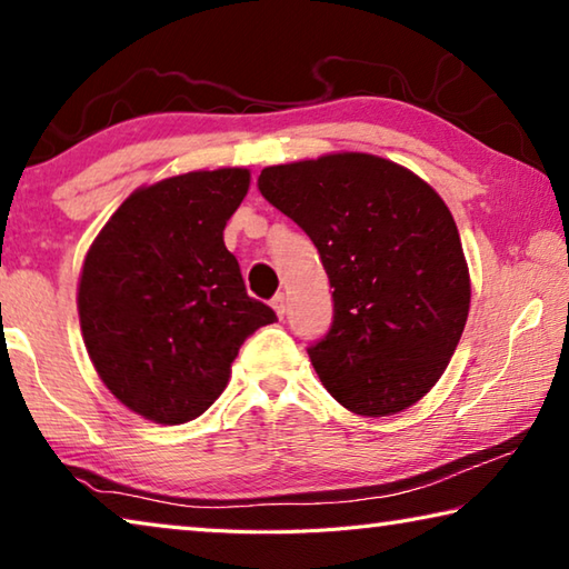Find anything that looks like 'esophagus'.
I'll return each instance as SVG.
<instances>
[{"instance_id": "obj_1", "label": "esophagus", "mask_w": 569, "mask_h": 569, "mask_svg": "<svg viewBox=\"0 0 569 569\" xmlns=\"http://www.w3.org/2000/svg\"><path fill=\"white\" fill-rule=\"evenodd\" d=\"M271 306H273V311L283 319V313H286V296H283V293H276Z\"/></svg>"}]
</instances>
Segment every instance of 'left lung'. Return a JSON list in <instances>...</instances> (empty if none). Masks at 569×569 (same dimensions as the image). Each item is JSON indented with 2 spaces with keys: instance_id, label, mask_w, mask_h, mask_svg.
<instances>
[{
  "instance_id": "left-lung-1",
  "label": "left lung",
  "mask_w": 569,
  "mask_h": 569,
  "mask_svg": "<svg viewBox=\"0 0 569 569\" xmlns=\"http://www.w3.org/2000/svg\"><path fill=\"white\" fill-rule=\"evenodd\" d=\"M258 190L319 248L333 321L308 356L331 397L391 417L445 373L469 313V268L437 190L366 152L261 170Z\"/></svg>"
}]
</instances>
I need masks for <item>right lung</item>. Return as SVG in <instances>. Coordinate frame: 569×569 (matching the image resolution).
<instances>
[{"label": "right lung", "instance_id": "1", "mask_svg": "<svg viewBox=\"0 0 569 569\" xmlns=\"http://www.w3.org/2000/svg\"><path fill=\"white\" fill-rule=\"evenodd\" d=\"M248 186L246 168H220L138 188L84 256L77 311L94 371L150 421L200 417L243 341L276 321L223 243Z\"/></svg>", "mask_w": 569, "mask_h": 569}]
</instances>
